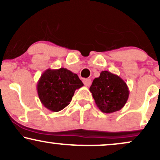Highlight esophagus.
<instances>
[{"label": "esophagus", "mask_w": 160, "mask_h": 160, "mask_svg": "<svg viewBox=\"0 0 160 160\" xmlns=\"http://www.w3.org/2000/svg\"><path fill=\"white\" fill-rule=\"evenodd\" d=\"M82 82H83L84 85L86 86H89L92 84V81L90 79H83Z\"/></svg>", "instance_id": "esophagus-1"}]
</instances>
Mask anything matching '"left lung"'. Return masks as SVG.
<instances>
[{"mask_svg":"<svg viewBox=\"0 0 160 160\" xmlns=\"http://www.w3.org/2000/svg\"><path fill=\"white\" fill-rule=\"evenodd\" d=\"M89 91L101 111L111 113L118 111L127 102L129 90L126 82L118 75L103 71L94 79Z\"/></svg>","mask_w":160,"mask_h":160,"instance_id":"left-lung-1","label":"left lung"}]
</instances>
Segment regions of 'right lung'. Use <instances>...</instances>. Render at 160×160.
Listing matches in <instances>:
<instances>
[{
	"label": "right lung",
	"instance_id": "obj_1",
	"mask_svg": "<svg viewBox=\"0 0 160 160\" xmlns=\"http://www.w3.org/2000/svg\"><path fill=\"white\" fill-rule=\"evenodd\" d=\"M82 86L77 74L67 68H49L40 76L37 90L42 104L49 111L58 112L68 105L75 90Z\"/></svg>",
	"mask_w": 160,
	"mask_h": 160
}]
</instances>
